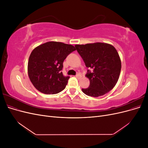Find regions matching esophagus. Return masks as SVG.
<instances>
[{"label": "esophagus", "instance_id": "esophagus-1", "mask_svg": "<svg viewBox=\"0 0 148 148\" xmlns=\"http://www.w3.org/2000/svg\"><path fill=\"white\" fill-rule=\"evenodd\" d=\"M76 77H77L78 79H79L80 78L82 77V75H80L79 73H77V75H76Z\"/></svg>", "mask_w": 148, "mask_h": 148}]
</instances>
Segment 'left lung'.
Segmentation results:
<instances>
[{
  "label": "left lung",
  "instance_id": "8db88e82",
  "mask_svg": "<svg viewBox=\"0 0 148 148\" xmlns=\"http://www.w3.org/2000/svg\"><path fill=\"white\" fill-rule=\"evenodd\" d=\"M88 68L86 77L90 84L82 89L87 96L99 97L109 92L115 86L121 71V60L115 48L109 44L96 42L75 45Z\"/></svg>",
  "mask_w": 148,
  "mask_h": 148
}]
</instances>
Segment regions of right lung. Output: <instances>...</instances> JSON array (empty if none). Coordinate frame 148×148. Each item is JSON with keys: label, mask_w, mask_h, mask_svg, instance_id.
<instances>
[{"label": "right lung", "mask_w": 148, "mask_h": 148, "mask_svg": "<svg viewBox=\"0 0 148 148\" xmlns=\"http://www.w3.org/2000/svg\"><path fill=\"white\" fill-rule=\"evenodd\" d=\"M75 50L70 44L54 41L42 44L33 49L29 57L28 72L34 86L47 95L64 90L70 78L62 72L64 61Z\"/></svg>", "instance_id": "1"}]
</instances>
